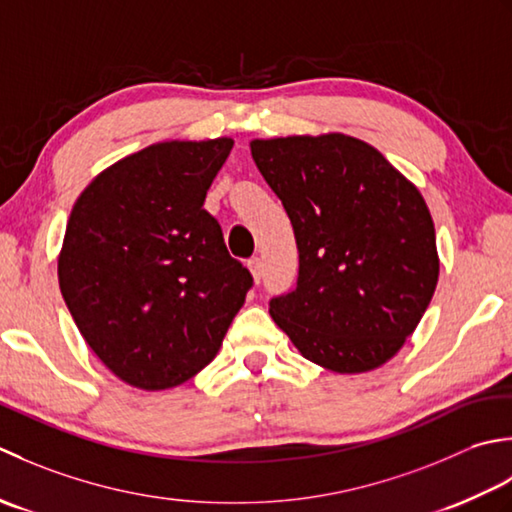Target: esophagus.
I'll return each instance as SVG.
<instances>
[{"label": "esophagus", "instance_id": "1", "mask_svg": "<svg viewBox=\"0 0 512 512\" xmlns=\"http://www.w3.org/2000/svg\"><path fill=\"white\" fill-rule=\"evenodd\" d=\"M247 267H249V271H252L254 283H260V278H263V260H260L258 256L249 258V260H247Z\"/></svg>", "mask_w": 512, "mask_h": 512}]
</instances>
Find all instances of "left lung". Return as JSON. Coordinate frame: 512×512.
I'll use <instances>...</instances> for the list:
<instances>
[{
    "instance_id": "8db88e82",
    "label": "left lung",
    "mask_w": 512,
    "mask_h": 512,
    "mask_svg": "<svg viewBox=\"0 0 512 512\" xmlns=\"http://www.w3.org/2000/svg\"><path fill=\"white\" fill-rule=\"evenodd\" d=\"M256 168L294 227L296 289L269 314L302 358L336 373L382 367L420 325L440 256L420 190L340 132L254 139Z\"/></svg>"
}]
</instances>
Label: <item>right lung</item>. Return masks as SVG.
<instances>
[{
  "instance_id": "add662e5",
  "label": "right lung",
  "mask_w": 512,
  "mask_h": 512,
  "mask_svg": "<svg viewBox=\"0 0 512 512\" xmlns=\"http://www.w3.org/2000/svg\"><path fill=\"white\" fill-rule=\"evenodd\" d=\"M229 137L154 143L103 170L72 207L57 274L83 340L130 387H179L210 364L252 274L205 194Z\"/></svg>"
}]
</instances>
